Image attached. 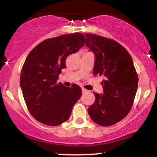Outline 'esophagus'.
<instances>
[{"label": "esophagus", "mask_w": 157, "mask_h": 157, "mask_svg": "<svg viewBox=\"0 0 157 157\" xmlns=\"http://www.w3.org/2000/svg\"><path fill=\"white\" fill-rule=\"evenodd\" d=\"M87 90H86V89H85V88H82V93H86V92H87Z\"/></svg>", "instance_id": "esophagus-1"}]
</instances>
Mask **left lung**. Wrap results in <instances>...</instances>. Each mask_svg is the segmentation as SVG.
<instances>
[{"label":"left lung","instance_id":"1","mask_svg":"<svg viewBox=\"0 0 157 157\" xmlns=\"http://www.w3.org/2000/svg\"><path fill=\"white\" fill-rule=\"evenodd\" d=\"M86 45L95 54L94 75L105 77L103 94L94 93L95 101L88 109L91 120L111 126L130 112L138 86L132 58L121 44L108 37L86 33Z\"/></svg>","mask_w":157,"mask_h":157}]
</instances>
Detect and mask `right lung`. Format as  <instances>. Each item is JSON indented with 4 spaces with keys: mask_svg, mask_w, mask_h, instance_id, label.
Listing matches in <instances>:
<instances>
[{
    "mask_svg": "<svg viewBox=\"0 0 157 157\" xmlns=\"http://www.w3.org/2000/svg\"><path fill=\"white\" fill-rule=\"evenodd\" d=\"M84 44L82 34L63 35L42 41L27 56L20 83L27 109L41 123L55 126L66 122L80 98V86L66 87L57 79L68 56Z\"/></svg>",
    "mask_w": 157,
    "mask_h": 157,
    "instance_id": "right-lung-1",
    "label": "right lung"
}]
</instances>
